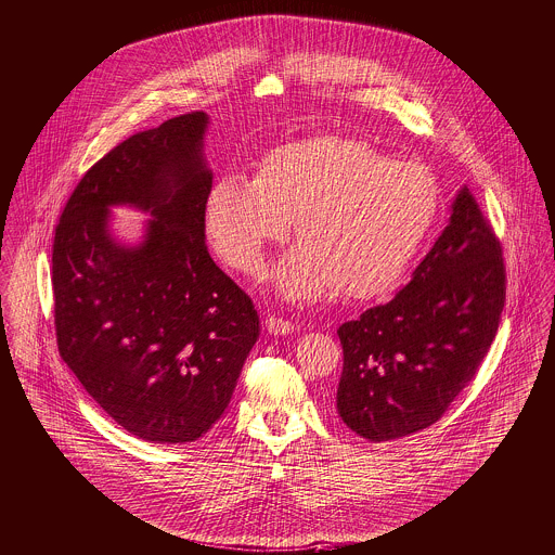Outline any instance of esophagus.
I'll list each match as a JSON object with an SVG mask.
<instances>
[{"instance_id": "34e87169", "label": "esophagus", "mask_w": 555, "mask_h": 555, "mask_svg": "<svg viewBox=\"0 0 555 555\" xmlns=\"http://www.w3.org/2000/svg\"><path fill=\"white\" fill-rule=\"evenodd\" d=\"M266 328H268L270 335H289V333H294V324L289 320L274 318V315H270L266 320Z\"/></svg>"}]
</instances>
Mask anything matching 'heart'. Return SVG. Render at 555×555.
<instances>
[{"mask_svg":"<svg viewBox=\"0 0 555 555\" xmlns=\"http://www.w3.org/2000/svg\"><path fill=\"white\" fill-rule=\"evenodd\" d=\"M438 209V182L425 165L322 134L274 147L255 178L220 176L207 194L205 229L231 266L259 274L268 246L296 222L300 244L276 268L279 294L309 302L339 289L365 300L405 274Z\"/></svg>","mask_w":555,"mask_h":555,"instance_id":"obj_1","label":"heart"}]
</instances>
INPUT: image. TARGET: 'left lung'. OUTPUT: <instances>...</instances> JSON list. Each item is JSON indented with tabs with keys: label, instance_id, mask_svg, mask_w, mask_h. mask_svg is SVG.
Listing matches in <instances>:
<instances>
[{
	"label": "left lung",
	"instance_id": "obj_1",
	"mask_svg": "<svg viewBox=\"0 0 555 555\" xmlns=\"http://www.w3.org/2000/svg\"><path fill=\"white\" fill-rule=\"evenodd\" d=\"M505 302L501 246L468 188L434 248L386 305L337 328L344 371L337 414L386 442L427 429L473 382Z\"/></svg>",
	"mask_w": 555,
	"mask_h": 555
}]
</instances>
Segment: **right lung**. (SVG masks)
<instances>
[{
    "label": "right lung",
    "instance_id": "add662e5",
    "mask_svg": "<svg viewBox=\"0 0 555 555\" xmlns=\"http://www.w3.org/2000/svg\"><path fill=\"white\" fill-rule=\"evenodd\" d=\"M207 130L196 111L128 137L82 176L54 237L61 357L119 427L156 444L220 421L259 337L253 300L205 244ZM113 206L151 216L139 243L112 233Z\"/></svg>",
    "mask_w": 555,
    "mask_h": 555
}]
</instances>
